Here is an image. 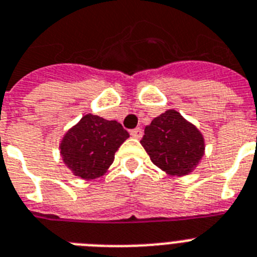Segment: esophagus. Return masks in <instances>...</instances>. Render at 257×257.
<instances>
[{"mask_svg": "<svg viewBox=\"0 0 257 257\" xmlns=\"http://www.w3.org/2000/svg\"><path fill=\"white\" fill-rule=\"evenodd\" d=\"M131 136L133 139H141L142 137V129L141 128H136L131 131Z\"/></svg>", "mask_w": 257, "mask_h": 257, "instance_id": "34e87169", "label": "esophagus"}]
</instances>
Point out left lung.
<instances>
[{"label":"left lung","instance_id":"obj_1","mask_svg":"<svg viewBox=\"0 0 257 257\" xmlns=\"http://www.w3.org/2000/svg\"><path fill=\"white\" fill-rule=\"evenodd\" d=\"M141 145L153 163L171 176L188 175L205 152L202 133L175 109H167L146 126Z\"/></svg>","mask_w":257,"mask_h":257}]
</instances>
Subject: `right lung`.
Returning a JSON list of instances; mask_svg holds the SVG:
<instances>
[{"instance_id": "1", "label": "right lung", "mask_w": 257, "mask_h": 257, "mask_svg": "<svg viewBox=\"0 0 257 257\" xmlns=\"http://www.w3.org/2000/svg\"><path fill=\"white\" fill-rule=\"evenodd\" d=\"M128 137L120 122L87 113L62 137L60 153L75 176L91 180L104 175Z\"/></svg>"}]
</instances>
